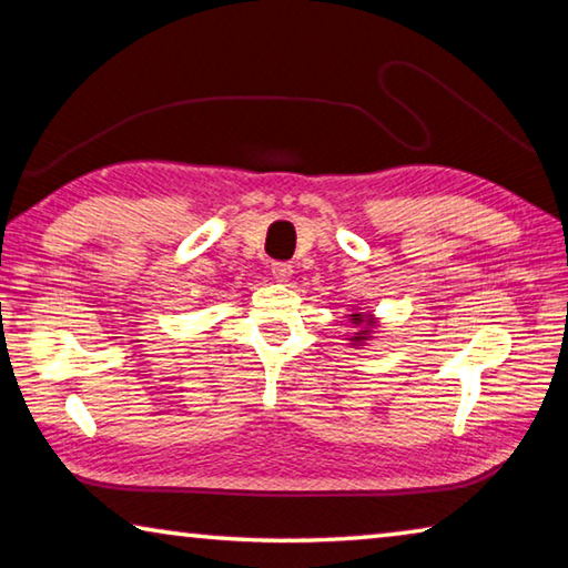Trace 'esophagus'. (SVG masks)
Wrapping results in <instances>:
<instances>
[{
    "instance_id": "esophagus-1",
    "label": "esophagus",
    "mask_w": 568,
    "mask_h": 568,
    "mask_svg": "<svg viewBox=\"0 0 568 568\" xmlns=\"http://www.w3.org/2000/svg\"><path fill=\"white\" fill-rule=\"evenodd\" d=\"M271 273H273L275 281L285 283L287 277L293 275V265H291V263H273V265H271Z\"/></svg>"
}]
</instances>
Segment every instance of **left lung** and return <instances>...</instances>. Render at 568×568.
<instances>
[{
	"label": "left lung",
	"mask_w": 568,
	"mask_h": 568,
	"mask_svg": "<svg viewBox=\"0 0 568 568\" xmlns=\"http://www.w3.org/2000/svg\"><path fill=\"white\" fill-rule=\"evenodd\" d=\"M351 321H353L355 325H361L363 321H365V325L373 323L371 315H368V318H365L363 313H353V315H351ZM351 341H355V343H363V341H368V331H361V333H355V338H351Z\"/></svg>",
	"instance_id": "1"
}]
</instances>
